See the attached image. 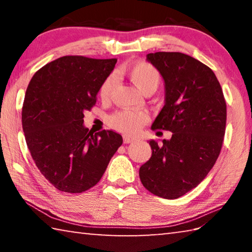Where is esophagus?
Instances as JSON below:
<instances>
[{
  "instance_id": "obj_1",
  "label": "esophagus",
  "mask_w": 252,
  "mask_h": 252,
  "mask_svg": "<svg viewBox=\"0 0 252 252\" xmlns=\"http://www.w3.org/2000/svg\"><path fill=\"white\" fill-rule=\"evenodd\" d=\"M123 141H125V143H132V142L135 141V139L134 138H131V136L126 135L125 138H123Z\"/></svg>"
}]
</instances>
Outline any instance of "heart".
<instances>
[{"label":"heart","instance_id":"obj_1","mask_svg":"<svg viewBox=\"0 0 252 252\" xmlns=\"http://www.w3.org/2000/svg\"><path fill=\"white\" fill-rule=\"evenodd\" d=\"M126 74L132 82L144 94L155 92L161 83L162 76L157 67L147 61H139L126 67ZM116 85V76L111 74L103 80L99 89V95L102 100L109 99ZM149 120V116L144 111L122 110L109 117V125L118 131L126 134H133Z\"/></svg>","mask_w":252,"mask_h":252}]
</instances>
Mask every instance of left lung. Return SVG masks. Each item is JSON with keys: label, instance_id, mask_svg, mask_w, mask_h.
<instances>
[{"label": "left lung", "instance_id": "obj_1", "mask_svg": "<svg viewBox=\"0 0 252 252\" xmlns=\"http://www.w3.org/2000/svg\"><path fill=\"white\" fill-rule=\"evenodd\" d=\"M165 84V104L152 130L172 132L161 146L151 140L152 156L139 171L143 187L164 199H177L197 187L222 148L227 104L210 67L180 52L147 55Z\"/></svg>", "mask_w": 252, "mask_h": 252}]
</instances>
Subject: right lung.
I'll return each instance as SVG.
<instances>
[{
	"label": "right lung",
	"mask_w": 252,
	"mask_h": 252,
	"mask_svg": "<svg viewBox=\"0 0 252 252\" xmlns=\"http://www.w3.org/2000/svg\"><path fill=\"white\" fill-rule=\"evenodd\" d=\"M117 59L66 55L42 66L30 81L22 106L28 148L46 180L63 192L94 187L123 142L112 130L93 133L84 111L96 103L103 80Z\"/></svg>",
	"instance_id": "add662e5"
}]
</instances>
